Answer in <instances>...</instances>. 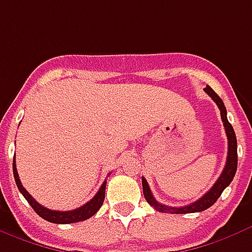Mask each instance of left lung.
<instances>
[{
	"instance_id": "left-lung-1",
	"label": "left lung",
	"mask_w": 252,
	"mask_h": 252,
	"mask_svg": "<svg viewBox=\"0 0 252 252\" xmlns=\"http://www.w3.org/2000/svg\"><path fill=\"white\" fill-rule=\"evenodd\" d=\"M204 91L208 93V96L216 102V105L220 109L221 121H223L227 140H228V154H227V161H225L224 169H223V172L220 173L219 179L216 180V183L212 186L208 192L204 193L200 199H197L196 202L184 207H168L158 202L154 197V195H152V192H151V188L148 183H147V180L144 178H141L143 193H144L145 200L159 212H165V214H191V212L204 211L207 208H210L212 204H215V202L219 199L221 192L224 191V188L230 186L232 179L235 176L236 168H238V143H236L235 131H234V128L230 124V121L227 120V111H225L224 102L221 101V98L212 91L211 87H206Z\"/></svg>"
}]
</instances>
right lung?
<instances>
[{
  "instance_id": "add662e5",
  "label": "right lung",
  "mask_w": 252,
  "mask_h": 252,
  "mask_svg": "<svg viewBox=\"0 0 252 252\" xmlns=\"http://www.w3.org/2000/svg\"><path fill=\"white\" fill-rule=\"evenodd\" d=\"M13 175H14V180H16V184L20 192L24 195V197L27 199L28 203L31 204L32 208L34 210L36 214L45 219V220L50 221V223H57V224H69V223H76V221L85 220V219H89L91 216H93L96 212L100 210V207L102 206L104 203V199H105V186H107V180L101 184V187L97 191V193L89 200L88 203H85L84 206L76 208V210H72V211H53V210H49L46 207L41 206L40 203L36 202V199L32 196L31 193L28 192L25 188L22 187L21 180H20V176H18V172H17L16 168V159L13 158Z\"/></svg>"
}]
</instances>
